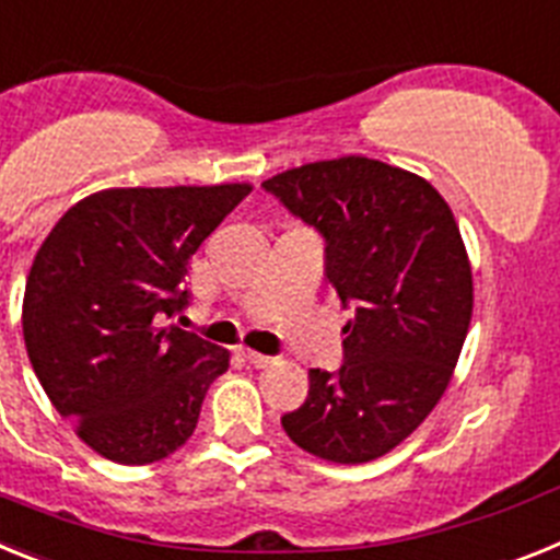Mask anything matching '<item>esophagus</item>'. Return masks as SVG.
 <instances>
[{"instance_id":"34e87169","label":"esophagus","mask_w":560,"mask_h":560,"mask_svg":"<svg viewBox=\"0 0 560 560\" xmlns=\"http://www.w3.org/2000/svg\"><path fill=\"white\" fill-rule=\"evenodd\" d=\"M242 358H245V361L250 363V366H256V369H265V366H270V363H273V358H270V354L250 352V349H242Z\"/></svg>"}]
</instances>
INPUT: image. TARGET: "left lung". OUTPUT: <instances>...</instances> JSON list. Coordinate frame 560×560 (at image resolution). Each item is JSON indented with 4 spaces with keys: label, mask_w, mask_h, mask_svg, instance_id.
Segmentation results:
<instances>
[{
    "label": "left lung",
    "mask_w": 560,
    "mask_h": 560,
    "mask_svg": "<svg viewBox=\"0 0 560 560\" xmlns=\"http://www.w3.org/2000/svg\"><path fill=\"white\" fill-rule=\"evenodd\" d=\"M261 188L324 236L327 279L352 310L340 369H310L307 400L281 425L320 459H377L431 415L468 335L474 279L454 213L417 174L354 154Z\"/></svg>",
    "instance_id": "obj_1"
}]
</instances>
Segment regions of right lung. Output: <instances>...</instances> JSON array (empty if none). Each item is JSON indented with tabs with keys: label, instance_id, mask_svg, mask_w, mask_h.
Masks as SVG:
<instances>
[{
	"label": "right lung",
	"instance_id": "obj_1",
	"mask_svg": "<svg viewBox=\"0 0 560 560\" xmlns=\"http://www.w3.org/2000/svg\"><path fill=\"white\" fill-rule=\"evenodd\" d=\"M250 194L231 186L109 188L56 222L24 287L27 358L56 411L120 465L186 445L231 352L165 324L188 307V261Z\"/></svg>",
	"mask_w": 560,
	"mask_h": 560
}]
</instances>
